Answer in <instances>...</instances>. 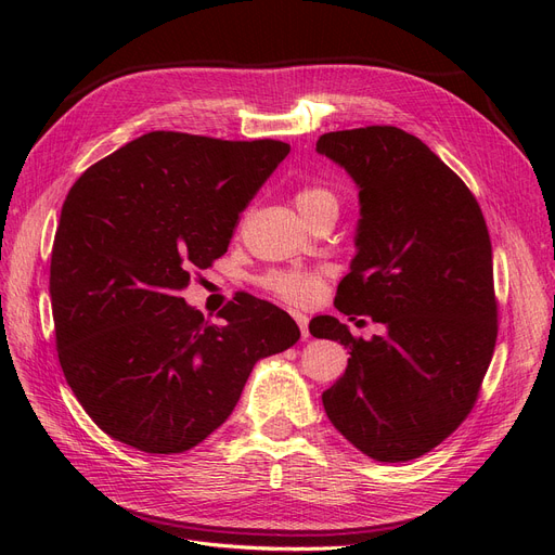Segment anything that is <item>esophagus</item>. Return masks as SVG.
Returning a JSON list of instances; mask_svg holds the SVG:
<instances>
[{"label": "esophagus", "instance_id": "34e87169", "mask_svg": "<svg viewBox=\"0 0 555 555\" xmlns=\"http://www.w3.org/2000/svg\"><path fill=\"white\" fill-rule=\"evenodd\" d=\"M293 317H295V322H297L299 328H301V335L308 337V335H310V333H308V317H306L304 312H293Z\"/></svg>", "mask_w": 555, "mask_h": 555}]
</instances>
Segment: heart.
Masks as SVG:
<instances>
[{"label":"heart","mask_w":555,"mask_h":555,"mask_svg":"<svg viewBox=\"0 0 555 555\" xmlns=\"http://www.w3.org/2000/svg\"><path fill=\"white\" fill-rule=\"evenodd\" d=\"M295 204L306 220H312L322 214L337 216L341 199L339 193L326 182H306L297 189ZM258 283L287 304L308 306L322 295L324 272L312 268H279L262 274Z\"/></svg>","instance_id":"b5f03b06"}]
</instances>
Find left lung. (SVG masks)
I'll return each mask as SVG.
<instances>
[{
	"mask_svg": "<svg viewBox=\"0 0 555 555\" xmlns=\"http://www.w3.org/2000/svg\"><path fill=\"white\" fill-rule=\"evenodd\" d=\"M317 153L360 189L358 254L335 297L387 335L353 337L319 314L314 337L351 358L324 391L331 423L360 452L400 463L429 452L477 402L498 341L492 247L477 197L427 145L393 126L326 132Z\"/></svg>",
	"mask_w": 555,
	"mask_h": 555,
	"instance_id": "8db88e82",
	"label": "left lung"
}]
</instances>
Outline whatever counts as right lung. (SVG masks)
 <instances>
[{"label": "right lung", "mask_w": 555, "mask_h": 555, "mask_svg": "<svg viewBox=\"0 0 555 555\" xmlns=\"http://www.w3.org/2000/svg\"><path fill=\"white\" fill-rule=\"evenodd\" d=\"M287 153L274 139L157 130L72 186L49 276L57 360L112 439L151 454L195 448L229 418L254 364L301 337L251 295L229 301L220 324L180 297Z\"/></svg>", "instance_id": "1"}]
</instances>
